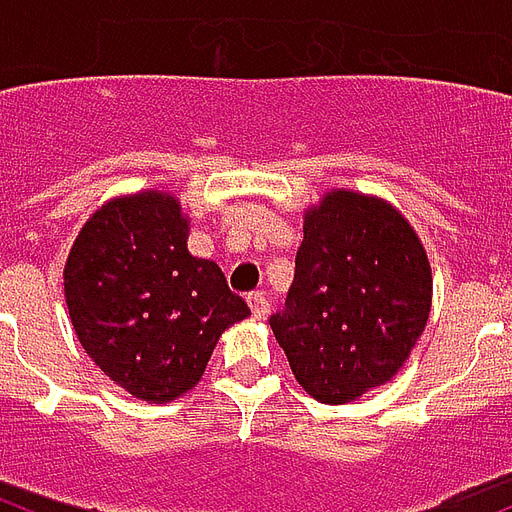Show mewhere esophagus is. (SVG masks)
<instances>
[{"instance_id": "esophagus-1", "label": "esophagus", "mask_w": 512, "mask_h": 512, "mask_svg": "<svg viewBox=\"0 0 512 512\" xmlns=\"http://www.w3.org/2000/svg\"><path fill=\"white\" fill-rule=\"evenodd\" d=\"M247 303H249V308H252V316H255L257 321H263L265 316L271 313V303H268V300H265V297L260 295V292H255V295H249Z\"/></svg>"}]
</instances>
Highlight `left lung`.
Instances as JSON below:
<instances>
[{"label":"left lung","mask_w":512,"mask_h":512,"mask_svg":"<svg viewBox=\"0 0 512 512\" xmlns=\"http://www.w3.org/2000/svg\"><path fill=\"white\" fill-rule=\"evenodd\" d=\"M303 233L271 329L305 393L348 404L393 380L420 340L433 300L428 255L396 207L345 188L305 212Z\"/></svg>","instance_id":"8db88e82"}]
</instances>
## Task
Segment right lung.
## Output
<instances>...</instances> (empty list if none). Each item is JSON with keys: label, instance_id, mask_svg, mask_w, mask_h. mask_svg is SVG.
<instances>
[{"label": "right lung", "instance_id": "right-lung-1", "mask_svg": "<svg viewBox=\"0 0 512 512\" xmlns=\"http://www.w3.org/2000/svg\"><path fill=\"white\" fill-rule=\"evenodd\" d=\"M63 289L87 356L151 404L191 390L217 337L249 316L217 263L188 252V217L164 191L103 204L68 252Z\"/></svg>", "mask_w": 512, "mask_h": 512}]
</instances>
